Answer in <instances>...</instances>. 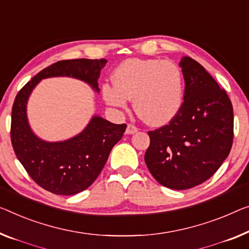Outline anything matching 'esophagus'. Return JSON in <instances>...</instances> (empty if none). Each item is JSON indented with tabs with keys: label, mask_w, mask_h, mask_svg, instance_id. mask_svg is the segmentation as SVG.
Listing matches in <instances>:
<instances>
[{
	"label": "esophagus",
	"mask_w": 249,
	"mask_h": 249,
	"mask_svg": "<svg viewBox=\"0 0 249 249\" xmlns=\"http://www.w3.org/2000/svg\"><path fill=\"white\" fill-rule=\"evenodd\" d=\"M137 131H139V128L136 127V126H134V125H132V124H128L127 125V127H126V134H128V135H131V134H134V133H136Z\"/></svg>",
	"instance_id": "obj_1"
}]
</instances>
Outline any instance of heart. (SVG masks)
Instances as JSON below:
<instances>
[{"label":"heart","instance_id":"1","mask_svg":"<svg viewBox=\"0 0 249 249\" xmlns=\"http://www.w3.org/2000/svg\"><path fill=\"white\" fill-rule=\"evenodd\" d=\"M112 81L102 87L107 105L124 110L128 99L134 98L136 112L150 125L168 124L182 106V72L172 61L127 59L114 70Z\"/></svg>","mask_w":249,"mask_h":249}]
</instances>
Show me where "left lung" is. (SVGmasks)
I'll use <instances>...</instances> for the list:
<instances>
[{"label":"left lung","mask_w":249,"mask_h":249,"mask_svg":"<svg viewBox=\"0 0 249 249\" xmlns=\"http://www.w3.org/2000/svg\"><path fill=\"white\" fill-rule=\"evenodd\" d=\"M179 66L185 84L182 106L169 125L148 132L144 160L159 183L185 190L213 177L228 157L233 112L227 92L199 62L182 57Z\"/></svg>","instance_id":"1"}]
</instances>
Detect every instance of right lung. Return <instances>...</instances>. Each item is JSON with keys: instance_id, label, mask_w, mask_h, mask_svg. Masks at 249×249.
I'll return each mask as SVG.
<instances>
[{"instance_id": "add662e5", "label": "right lung", "mask_w": 249, "mask_h": 249, "mask_svg": "<svg viewBox=\"0 0 249 249\" xmlns=\"http://www.w3.org/2000/svg\"><path fill=\"white\" fill-rule=\"evenodd\" d=\"M105 59L61 60L41 70L18 92L12 107L11 142L29 176L54 195L71 196L86 190L97 179L113 146L123 137L126 124H113L94 115L83 131L68 140L48 142L29 124L30 95L42 79L71 77L99 92L98 78Z\"/></svg>"}]
</instances>
